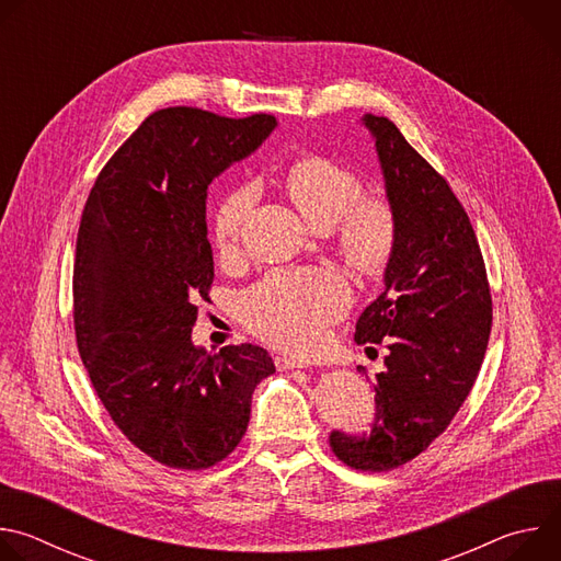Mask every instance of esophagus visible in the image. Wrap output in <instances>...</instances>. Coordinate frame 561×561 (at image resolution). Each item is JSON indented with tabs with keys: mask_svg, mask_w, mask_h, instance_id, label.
Returning <instances> with one entry per match:
<instances>
[{
	"mask_svg": "<svg viewBox=\"0 0 561 561\" xmlns=\"http://www.w3.org/2000/svg\"><path fill=\"white\" fill-rule=\"evenodd\" d=\"M275 366H277L279 370H293V368H308V362L293 359V357H286V355H277V357H275Z\"/></svg>",
	"mask_w": 561,
	"mask_h": 561,
	"instance_id": "34e87169",
	"label": "esophagus"
}]
</instances>
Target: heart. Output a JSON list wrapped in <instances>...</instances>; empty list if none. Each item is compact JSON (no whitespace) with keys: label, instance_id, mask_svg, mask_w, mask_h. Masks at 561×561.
<instances>
[{"label":"heart","instance_id":"obj_1","mask_svg":"<svg viewBox=\"0 0 561 561\" xmlns=\"http://www.w3.org/2000/svg\"><path fill=\"white\" fill-rule=\"evenodd\" d=\"M284 186L299 210L319 228L335 224L342 255L359 271L381 268L397 242V215L388 199L364 195L359 175L322 154H306L286 171ZM260 197L255 182L232 186L213 215V239L221 255L237 253ZM348 282L329 268L273 271L239 295L244 327L264 342L310 353L348 310Z\"/></svg>","mask_w":561,"mask_h":561}]
</instances>
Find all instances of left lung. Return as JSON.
I'll use <instances>...</instances> for the list:
<instances>
[{"label": "left lung", "mask_w": 561, "mask_h": 561, "mask_svg": "<svg viewBox=\"0 0 561 561\" xmlns=\"http://www.w3.org/2000/svg\"><path fill=\"white\" fill-rule=\"evenodd\" d=\"M364 124L397 215V242L386 288L359 314L355 342L386 340L390 353L373 383L370 428L331 431L329 444L346 466L386 472L424 453L466 402L489 346L493 299L472 224L446 180L392 122L366 115Z\"/></svg>", "instance_id": "left-lung-1"}]
</instances>
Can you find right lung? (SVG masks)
<instances>
[{
    "label": "right lung",
    "mask_w": 561,
    "mask_h": 561,
    "mask_svg": "<svg viewBox=\"0 0 561 561\" xmlns=\"http://www.w3.org/2000/svg\"><path fill=\"white\" fill-rule=\"evenodd\" d=\"M273 128L268 113L154 111L108 159L79 221L77 351L115 426L169 468L224 461L249 428L255 386L275 373L260 346L191 342L215 277L206 188Z\"/></svg>",
    "instance_id": "add662e5"
}]
</instances>
